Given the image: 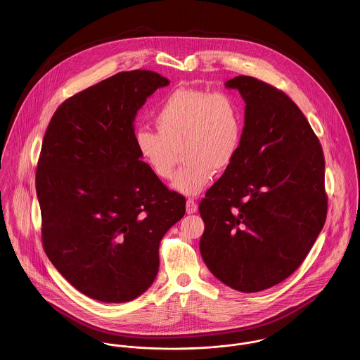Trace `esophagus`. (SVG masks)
Here are the masks:
<instances>
[{
  "label": "esophagus",
  "mask_w": 360,
  "mask_h": 360,
  "mask_svg": "<svg viewBox=\"0 0 360 360\" xmlns=\"http://www.w3.org/2000/svg\"><path fill=\"white\" fill-rule=\"evenodd\" d=\"M197 209H198L197 202H195L193 198H188V201H186V212H188V214L195 213Z\"/></svg>",
  "instance_id": "esophagus-1"
}]
</instances>
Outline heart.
Instances as JSON below:
<instances>
[{
  "label": "heart",
  "instance_id": "b5f03b06",
  "mask_svg": "<svg viewBox=\"0 0 360 360\" xmlns=\"http://www.w3.org/2000/svg\"><path fill=\"white\" fill-rule=\"evenodd\" d=\"M153 121L158 134L139 129L137 153L155 176L170 181L181 151L185 163L172 186L182 194L201 193L239 153L243 112L231 93L176 89L158 106Z\"/></svg>",
  "mask_w": 360,
  "mask_h": 360
}]
</instances>
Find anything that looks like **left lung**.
Returning <instances> with one entry per match:
<instances>
[{"mask_svg": "<svg viewBox=\"0 0 360 360\" xmlns=\"http://www.w3.org/2000/svg\"><path fill=\"white\" fill-rule=\"evenodd\" d=\"M245 101L239 153L200 202V251L226 286L257 292L290 276L321 232L328 197L319 137L300 108L254 77L225 82Z\"/></svg>", "mask_w": 360, "mask_h": 360, "instance_id": "left-lung-1", "label": "left lung"}]
</instances>
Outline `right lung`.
<instances>
[{
  "instance_id": "right-lung-1",
  "label": "right lung",
  "mask_w": 360,
  "mask_h": 360,
  "mask_svg": "<svg viewBox=\"0 0 360 360\" xmlns=\"http://www.w3.org/2000/svg\"><path fill=\"white\" fill-rule=\"evenodd\" d=\"M169 84L150 70L121 71L68 98L43 139L34 178L43 247L97 301L127 302L153 285L160 240L186 210L135 146L137 110Z\"/></svg>"
}]
</instances>
